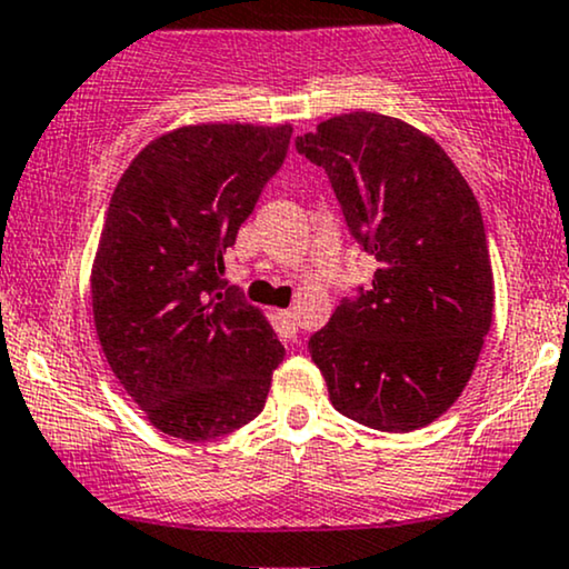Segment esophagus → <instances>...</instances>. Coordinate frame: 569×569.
<instances>
[{"label":"esophagus","mask_w":569,"mask_h":569,"mask_svg":"<svg viewBox=\"0 0 569 569\" xmlns=\"http://www.w3.org/2000/svg\"><path fill=\"white\" fill-rule=\"evenodd\" d=\"M278 318H280V321H283L286 331H289V335H297V329H299V323H297V312H293V310H280V312H278Z\"/></svg>","instance_id":"obj_1"}]
</instances>
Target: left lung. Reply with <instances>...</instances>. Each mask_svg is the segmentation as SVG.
I'll return each instance as SVG.
<instances>
[{
	"instance_id": "obj_1",
	"label": "left lung",
	"mask_w": 569,
	"mask_h": 569,
	"mask_svg": "<svg viewBox=\"0 0 569 569\" xmlns=\"http://www.w3.org/2000/svg\"><path fill=\"white\" fill-rule=\"evenodd\" d=\"M297 152L323 168L350 234L377 259L369 289L307 342L331 403L388 433L426 428L460 398L492 326L479 202L439 143L388 114L331 117Z\"/></svg>"
}]
</instances>
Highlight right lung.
Segmentation results:
<instances>
[{"label": "right lung", "instance_id": "right-lung-1", "mask_svg": "<svg viewBox=\"0 0 569 569\" xmlns=\"http://www.w3.org/2000/svg\"><path fill=\"white\" fill-rule=\"evenodd\" d=\"M291 133L176 128L136 154L109 200L90 276L96 331L128 396L176 439L211 441L251 422L286 356L221 272Z\"/></svg>", "mask_w": 569, "mask_h": 569}]
</instances>
